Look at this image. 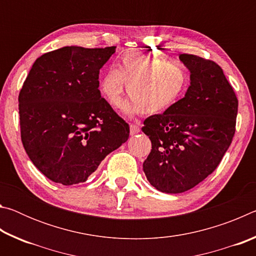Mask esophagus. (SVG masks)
<instances>
[{
  "label": "esophagus",
  "mask_w": 256,
  "mask_h": 256,
  "mask_svg": "<svg viewBox=\"0 0 256 256\" xmlns=\"http://www.w3.org/2000/svg\"><path fill=\"white\" fill-rule=\"evenodd\" d=\"M140 126H138V124H131L130 125V134L131 136H136L138 132H140Z\"/></svg>",
  "instance_id": "1"
}]
</instances>
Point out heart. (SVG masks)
I'll return each mask as SVG.
<instances>
[{"mask_svg":"<svg viewBox=\"0 0 256 256\" xmlns=\"http://www.w3.org/2000/svg\"><path fill=\"white\" fill-rule=\"evenodd\" d=\"M125 84L131 100L124 112L146 115L162 112L172 106L185 92L188 73L180 63L160 56L126 52L118 58L116 68H110L102 76L99 89L107 102L118 107Z\"/></svg>","mask_w":256,"mask_h":256,"instance_id":"obj_1","label":"heart"}]
</instances>
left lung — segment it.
<instances>
[{"label":"left lung","mask_w":256,"mask_h":256,"mask_svg":"<svg viewBox=\"0 0 256 256\" xmlns=\"http://www.w3.org/2000/svg\"><path fill=\"white\" fill-rule=\"evenodd\" d=\"M180 60L190 71L184 98L144 120L152 144L144 162L149 183L164 193H183L222 162L235 134L238 100L222 68L192 54Z\"/></svg>","instance_id":"1"}]
</instances>
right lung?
<instances>
[{
	"instance_id": "add662e5",
	"label": "right lung",
	"mask_w": 256,
	"mask_h": 256,
	"mask_svg": "<svg viewBox=\"0 0 256 256\" xmlns=\"http://www.w3.org/2000/svg\"><path fill=\"white\" fill-rule=\"evenodd\" d=\"M116 47L66 46L32 64L19 94L21 141L47 178L63 185L88 180L130 136L128 124L99 92V70Z\"/></svg>"
}]
</instances>
